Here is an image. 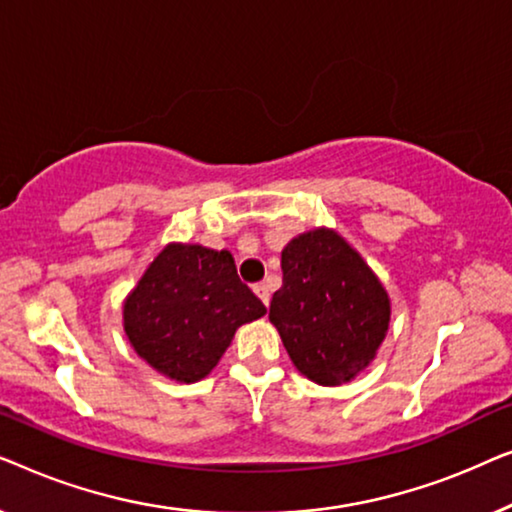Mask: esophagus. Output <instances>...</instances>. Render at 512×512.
I'll use <instances>...</instances> for the list:
<instances>
[{
    "label": "esophagus",
    "mask_w": 512,
    "mask_h": 512,
    "mask_svg": "<svg viewBox=\"0 0 512 512\" xmlns=\"http://www.w3.org/2000/svg\"><path fill=\"white\" fill-rule=\"evenodd\" d=\"M254 293L258 298L263 300V305H268L270 303V289H268V284H254Z\"/></svg>",
    "instance_id": "obj_1"
}]
</instances>
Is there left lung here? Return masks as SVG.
<instances>
[{
	"instance_id": "8db88e82",
	"label": "left lung",
	"mask_w": 512,
	"mask_h": 512,
	"mask_svg": "<svg viewBox=\"0 0 512 512\" xmlns=\"http://www.w3.org/2000/svg\"><path fill=\"white\" fill-rule=\"evenodd\" d=\"M282 289L270 321L312 382H349L375 359L389 326V296L363 258L335 233L298 235L282 251Z\"/></svg>"
}]
</instances>
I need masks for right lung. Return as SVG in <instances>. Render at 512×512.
<instances>
[{
    "label": "right lung",
    "mask_w": 512,
    "mask_h": 512,
    "mask_svg": "<svg viewBox=\"0 0 512 512\" xmlns=\"http://www.w3.org/2000/svg\"><path fill=\"white\" fill-rule=\"evenodd\" d=\"M263 314L230 251L167 244L125 300L123 326L158 373L198 382L212 373L237 328Z\"/></svg>",
    "instance_id": "1"
}]
</instances>
